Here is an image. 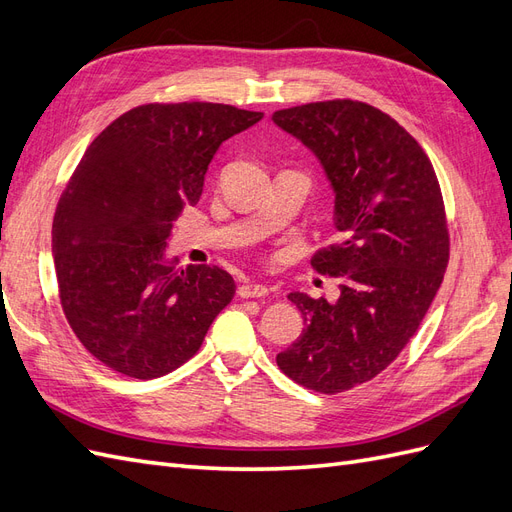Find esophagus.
Segmentation results:
<instances>
[{"mask_svg":"<svg viewBox=\"0 0 512 512\" xmlns=\"http://www.w3.org/2000/svg\"><path fill=\"white\" fill-rule=\"evenodd\" d=\"M269 294V290H267V286H262V284H243V286H239V297L241 299H262V297H267Z\"/></svg>","mask_w":512,"mask_h":512,"instance_id":"obj_1","label":"esophagus"}]
</instances>
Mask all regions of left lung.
I'll use <instances>...</instances> for the list:
<instances>
[{"label":"left lung","instance_id":"left-lung-1","mask_svg":"<svg viewBox=\"0 0 512 512\" xmlns=\"http://www.w3.org/2000/svg\"><path fill=\"white\" fill-rule=\"evenodd\" d=\"M320 160L339 241L312 267L339 277V299L290 292L305 329L277 354L288 378L335 395L376 378L416 333L448 265L440 183L427 153L376 106L327 100L273 113Z\"/></svg>","mask_w":512,"mask_h":512}]
</instances>
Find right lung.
Wrapping results in <instances>:
<instances>
[{
  "mask_svg": "<svg viewBox=\"0 0 512 512\" xmlns=\"http://www.w3.org/2000/svg\"><path fill=\"white\" fill-rule=\"evenodd\" d=\"M260 119L230 104H143L87 147L55 211L53 258L68 324L106 367L138 380L181 367L235 297L224 269H179L164 250L215 151Z\"/></svg>",
  "mask_w": 512,
  "mask_h": 512,
  "instance_id": "obj_1",
  "label": "right lung"
}]
</instances>
